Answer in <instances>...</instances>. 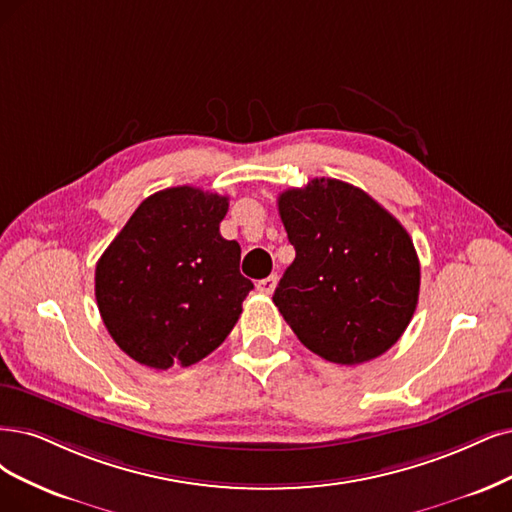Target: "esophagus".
<instances>
[{
  "mask_svg": "<svg viewBox=\"0 0 512 512\" xmlns=\"http://www.w3.org/2000/svg\"><path fill=\"white\" fill-rule=\"evenodd\" d=\"M276 282H278V276H276V274H272V276H268V278H263V280L257 282V291L270 295V293H274V289H276Z\"/></svg>",
  "mask_w": 512,
  "mask_h": 512,
  "instance_id": "obj_1",
  "label": "esophagus"
}]
</instances>
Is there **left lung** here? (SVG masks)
<instances>
[{
	"mask_svg": "<svg viewBox=\"0 0 512 512\" xmlns=\"http://www.w3.org/2000/svg\"><path fill=\"white\" fill-rule=\"evenodd\" d=\"M278 213L295 261L272 299L299 342L337 365L390 350L420 295L405 227L363 189L327 177L282 192Z\"/></svg>",
	"mask_w": 512,
	"mask_h": 512,
	"instance_id": "left-lung-1",
	"label": "left lung"
}]
</instances>
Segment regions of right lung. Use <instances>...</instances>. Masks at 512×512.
Segmentation results:
<instances>
[{
  "label": "right lung",
  "mask_w": 512,
  "mask_h": 512,
  "mask_svg": "<svg viewBox=\"0 0 512 512\" xmlns=\"http://www.w3.org/2000/svg\"><path fill=\"white\" fill-rule=\"evenodd\" d=\"M230 200L198 187L145 198L94 272L109 335L151 369L189 367L230 335L253 282L240 274V244L219 234Z\"/></svg>",
  "instance_id": "1"
}]
</instances>
